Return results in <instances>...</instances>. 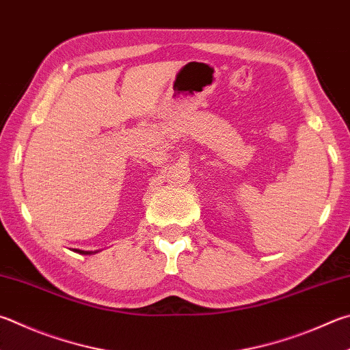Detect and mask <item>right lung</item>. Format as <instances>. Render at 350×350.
Masks as SVG:
<instances>
[{"label":"right lung","mask_w":350,"mask_h":350,"mask_svg":"<svg viewBox=\"0 0 350 350\" xmlns=\"http://www.w3.org/2000/svg\"><path fill=\"white\" fill-rule=\"evenodd\" d=\"M72 251L78 252V254H84V256H92V254H96V252H99V251H82V250H72Z\"/></svg>","instance_id":"1"}]
</instances>
